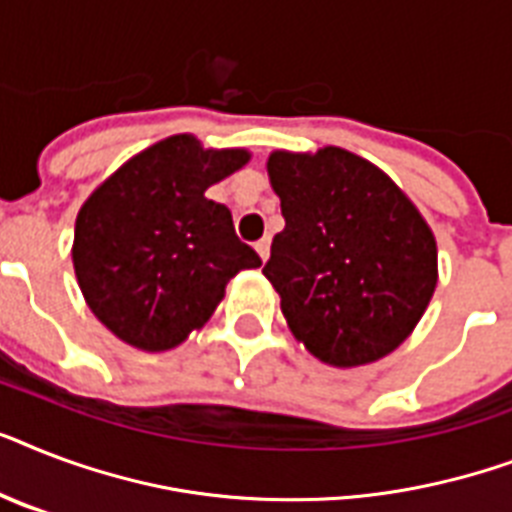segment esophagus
<instances>
[{"instance_id":"esophagus-1","label":"esophagus","mask_w":512,"mask_h":512,"mask_svg":"<svg viewBox=\"0 0 512 512\" xmlns=\"http://www.w3.org/2000/svg\"><path fill=\"white\" fill-rule=\"evenodd\" d=\"M255 249H257V255H260V260H263V263H265V260H268V255H271V241L260 239L255 244Z\"/></svg>"}]
</instances>
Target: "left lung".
<instances>
[{
  "instance_id": "obj_1",
  "label": "left lung",
  "mask_w": 512,
  "mask_h": 512,
  "mask_svg": "<svg viewBox=\"0 0 512 512\" xmlns=\"http://www.w3.org/2000/svg\"><path fill=\"white\" fill-rule=\"evenodd\" d=\"M284 231L263 273L297 340L335 366L409 337L436 289V239L385 172L342 148L268 159Z\"/></svg>"
}]
</instances>
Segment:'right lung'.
Returning a JSON list of instances; mask_svg holds the SVG:
<instances>
[{
  "label": "right lung",
  "mask_w": 512,
  "mask_h": 512,
  "mask_svg": "<svg viewBox=\"0 0 512 512\" xmlns=\"http://www.w3.org/2000/svg\"><path fill=\"white\" fill-rule=\"evenodd\" d=\"M247 159L175 135L87 199L74 231L76 279L116 337L143 350L175 348L212 316L236 273L263 263L239 241L228 207L204 196Z\"/></svg>",
  "instance_id": "obj_1"
}]
</instances>
